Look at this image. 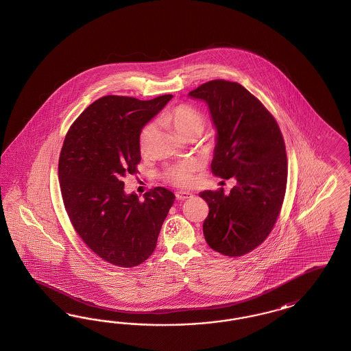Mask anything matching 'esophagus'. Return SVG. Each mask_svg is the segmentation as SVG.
<instances>
[{
    "label": "esophagus",
    "instance_id": "esophagus-1",
    "mask_svg": "<svg viewBox=\"0 0 351 351\" xmlns=\"http://www.w3.org/2000/svg\"><path fill=\"white\" fill-rule=\"evenodd\" d=\"M191 193L189 191H180L176 193V198L179 199V201H185V199H188V198H191Z\"/></svg>",
    "mask_w": 351,
    "mask_h": 351
}]
</instances>
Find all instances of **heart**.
Returning <instances> with one entry per match:
<instances>
[{
	"instance_id": "1",
	"label": "heart",
	"mask_w": 351,
	"mask_h": 351,
	"mask_svg": "<svg viewBox=\"0 0 351 351\" xmlns=\"http://www.w3.org/2000/svg\"><path fill=\"white\" fill-rule=\"evenodd\" d=\"M160 122L166 126L173 128L184 138L198 136L204 128L206 118L197 108L180 103L170 108L162 118ZM154 126L152 123L145 125L138 136V147L141 152H145L149 141L153 136ZM198 165L193 160H182L166 166L163 171V179L179 188H188L194 182Z\"/></svg>"
}]
</instances>
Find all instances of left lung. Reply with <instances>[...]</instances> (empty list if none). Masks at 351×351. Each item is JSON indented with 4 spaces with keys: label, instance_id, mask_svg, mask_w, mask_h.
Segmentation results:
<instances>
[{
    "label": "left lung",
    "instance_id": "obj_1",
    "mask_svg": "<svg viewBox=\"0 0 351 351\" xmlns=\"http://www.w3.org/2000/svg\"><path fill=\"white\" fill-rule=\"evenodd\" d=\"M189 95L208 104L217 130L213 175L237 181L229 194L223 188L199 194L210 207L204 239L221 255H245L269 237L282 210L288 173L283 135L265 106L238 82L213 80Z\"/></svg>",
    "mask_w": 351,
    "mask_h": 351
}]
</instances>
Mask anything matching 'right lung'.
Segmentation results:
<instances>
[{
  "label": "right lung",
  "instance_id": "1",
  "mask_svg": "<svg viewBox=\"0 0 351 351\" xmlns=\"http://www.w3.org/2000/svg\"><path fill=\"white\" fill-rule=\"evenodd\" d=\"M171 97L103 96L86 108L64 138L58 173L65 211L85 245L112 265L134 267L153 254L175 201L163 186L140 201L136 194H125L122 181L138 172L141 128Z\"/></svg>",
  "mask_w": 351,
  "mask_h": 351
}]
</instances>
